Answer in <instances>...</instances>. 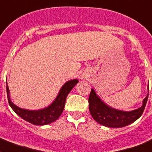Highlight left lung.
<instances>
[{
  "mask_svg": "<svg viewBox=\"0 0 152 152\" xmlns=\"http://www.w3.org/2000/svg\"><path fill=\"white\" fill-rule=\"evenodd\" d=\"M148 94L143 100L142 106L132 111H122L109 107L91 89L89 96V110L93 119L99 124L110 128H121L131 124L142 116L147 103Z\"/></svg>",
  "mask_w": 152,
  "mask_h": 152,
  "instance_id": "1",
  "label": "left lung"
}]
</instances>
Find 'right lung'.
Here are the masks:
<instances>
[{
    "instance_id": "right-lung-1",
    "label": "right lung",
    "mask_w": 152,
    "mask_h": 152,
    "mask_svg": "<svg viewBox=\"0 0 152 152\" xmlns=\"http://www.w3.org/2000/svg\"><path fill=\"white\" fill-rule=\"evenodd\" d=\"M77 82H78V80L77 79L67 81L61 87L57 97L55 99L54 101L52 102L49 107L42 109V110H28L21 109L16 106L10 100L9 88L7 85V94L8 102L10 107L13 109V110L24 120L33 125H37V126L49 124L56 121V119H58L61 116L64 110L67 96L70 91H72V88L77 84ZM6 84H7V82H6Z\"/></svg>"
}]
</instances>
